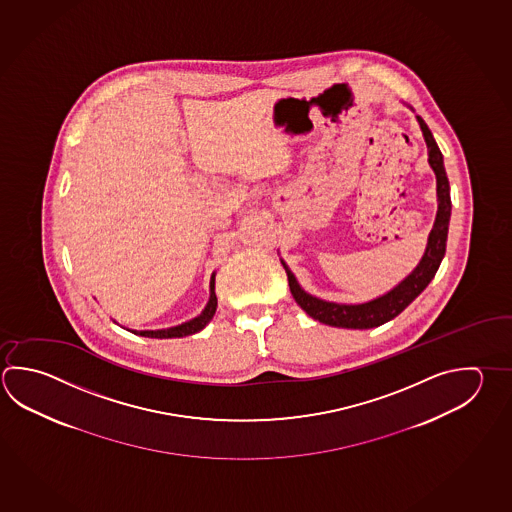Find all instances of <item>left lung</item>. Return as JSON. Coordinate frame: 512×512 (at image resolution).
Returning a JSON list of instances; mask_svg holds the SVG:
<instances>
[{"instance_id":"1","label":"left lung","mask_w":512,"mask_h":512,"mask_svg":"<svg viewBox=\"0 0 512 512\" xmlns=\"http://www.w3.org/2000/svg\"><path fill=\"white\" fill-rule=\"evenodd\" d=\"M416 121L420 125L425 145H427V161L436 175V201H438L433 230L427 237V246L422 259L416 264L415 270L411 271L404 280H400L393 290L362 304H338V302H329L315 295H309L308 291L302 290L299 280L291 273L284 259H280L288 275L293 299L311 319L319 320L322 324H328L333 328H378L389 320L395 319L396 315H400L429 286V282L434 279L436 271L440 268V262L445 255L449 219H451V188L445 174L444 155L436 145L429 126L425 125L424 119L420 116H416Z\"/></svg>"}]
</instances>
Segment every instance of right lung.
I'll list each match as a JSON object with an SVG mask.
<instances>
[{
    "instance_id": "obj_1",
    "label": "right lung",
    "mask_w": 512,
    "mask_h": 512,
    "mask_svg": "<svg viewBox=\"0 0 512 512\" xmlns=\"http://www.w3.org/2000/svg\"><path fill=\"white\" fill-rule=\"evenodd\" d=\"M215 309H217V295H215V271H213L212 279H210V299H208V304H206L203 311H201V315H197L195 319L183 322V324H179V326H174V328L145 329V331L128 329V331H132L134 335H139V337L148 338L188 337V335H195V333H199L201 329L208 326V322H210V320L213 319V315H215Z\"/></svg>"
}]
</instances>
